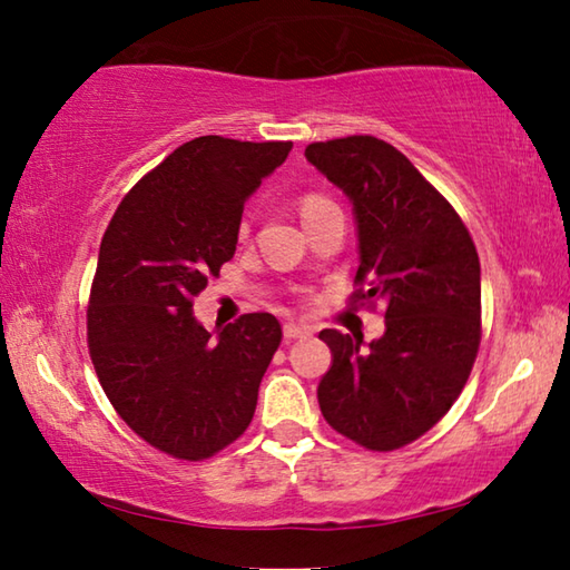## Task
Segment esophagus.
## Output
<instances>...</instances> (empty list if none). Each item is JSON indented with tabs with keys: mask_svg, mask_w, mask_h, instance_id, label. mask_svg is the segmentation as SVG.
<instances>
[{
	"mask_svg": "<svg viewBox=\"0 0 570 570\" xmlns=\"http://www.w3.org/2000/svg\"><path fill=\"white\" fill-rule=\"evenodd\" d=\"M308 334H312V330H308V326L294 324V322L284 324V340H304V336H308Z\"/></svg>",
	"mask_w": 570,
	"mask_h": 570,
	"instance_id": "obj_1",
	"label": "esophagus"
}]
</instances>
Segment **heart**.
Here are the masks:
<instances>
[{
  "label": "heart",
  "mask_w": 570,
  "mask_h": 570,
  "mask_svg": "<svg viewBox=\"0 0 570 570\" xmlns=\"http://www.w3.org/2000/svg\"><path fill=\"white\" fill-rule=\"evenodd\" d=\"M326 206H332L330 198L316 196V193H306V196L302 198V204H298V210H302V218H308V216H314L316 210H322Z\"/></svg>",
  "instance_id": "obj_1"
}]
</instances>
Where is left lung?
<instances>
[{
    "label": "left lung",
    "instance_id": "1",
    "mask_svg": "<svg viewBox=\"0 0 570 570\" xmlns=\"http://www.w3.org/2000/svg\"><path fill=\"white\" fill-rule=\"evenodd\" d=\"M306 160L350 196L360 230L352 302H382L384 334L324 330L334 362L316 390L324 420L356 445L390 452L445 417L480 346V258L448 198L374 135L312 142Z\"/></svg>",
    "mask_w": 570,
    "mask_h": 570
}]
</instances>
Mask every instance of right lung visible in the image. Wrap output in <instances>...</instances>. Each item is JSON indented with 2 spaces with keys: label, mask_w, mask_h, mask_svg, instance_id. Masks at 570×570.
Wrapping results in <instances>:
<instances>
[{
  "label": "right lung",
  "mask_w": 570,
  "mask_h": 570,
  "mask_svg": "<svg viewBox=\"0 0 570 570\" xmlns=\"http://www.w3.org/2000/svg\"><path fill=\"white\" fill-rule=\"evenodd\" d=\"M292 142L220 135L183 142L120 200L88 304V346L122 422L160 452L206 460L244 435L282 344L274 314L238 316L216 336L193 298L236 254L246 198Z\"/></svg>",
  "instance_id": "1"
}]
</instances>
